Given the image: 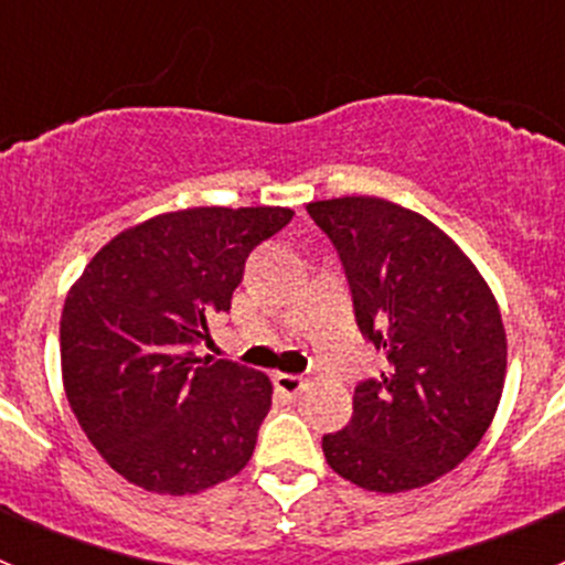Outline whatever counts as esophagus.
Listing matches in <instances>:
<instances>
[{
    "mask_svg": "<svg viewBox=\"0 0 565 565\" xmlns=\"http://www.w3.org/2000/svg\"><path fill=\"white\" fill-rule=\"evenodd\" d=\"M273 385H276V391L281 393V396L295 398L309 388V380L298 377V374H276V377H273Z\"/></svg>",
    "mask_w": 565,
    "mask_h": 565,
    "instance_id": "1",
    "label": "esophagus"
}]
</instances>
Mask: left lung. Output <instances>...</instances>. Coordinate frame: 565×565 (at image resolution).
I'll return each instance as SVG.
<instances>
[{
  "label": "left lung",
  "instance_id": "obj_1",
  "mask_svg": "<svg viewBox=\"0 0 565 565\" xmlns=\"http://www.w3.org/2000/svg\"><path fill=\"white\" fill-rule=\"evenodd\" d=\"M350 281L361 333L388 358L322 437L328 465L369 492H409L470 457L498 413L505 328L470 256L424 215L380 196L306 204Z\"/></svg>",
  "mask_w": 565,
  "mask_h": 565
}]
</instances>
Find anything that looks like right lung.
Segmentation results:
<instances>
[{"instance_id":"1","label":"right lung","mask_w":565,"mask_h":565,"mask_svg":"<svg viewBox=\"0 0 565 565\" xmlns=\"http://www.w3.org/2000/svg\"><path fill=\"white\" fill-rule=\"evenodd\" d=\"M289 207H188L119 232L84 267L60 322L62 385L78 426L125 481L196 494L248 465L270 409L267 374L199 358L248 254Z\"/></svg>"}]
</instances>
